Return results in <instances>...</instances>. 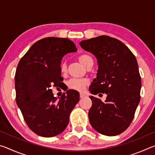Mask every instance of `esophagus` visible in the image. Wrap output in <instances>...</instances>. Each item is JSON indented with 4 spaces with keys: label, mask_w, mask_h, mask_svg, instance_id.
I'll return each instance as SVG.
<instances>
[{
    "label": "esophagus",
    "mask_w": 155,
    "mask_h": 155,
    "mask_svg": "<svg viewBox=\"0 0 155 155\" xmlns=\"http://www.w3.org/2000/svg\"><path fill=\"white\" fill-rule=\"evenodd\" d=\"M85 96V95L84 94H83V93H80V98H84V97Z\"/></svg>",
    "instance_id": "1"
}]
</instances>
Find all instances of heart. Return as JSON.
<instances>
[{"instance_id": "1", "label": "heart", "mask_w": 155, "mask_h": 155, "mask_svg": "<svg viewBox=\"0 0 155 155\" xmlns=\"http://www.w3.org/2000/svg\"><path fill=\"white\" fill-rule=\"evenodd\" d=\"M79 61L83 64L85 67H87L88 65L90 64L91 61H93V59L91 57L88 55V54H82L78 57ZM60 71L62 74H65L67 71V66L65 63L63 62L60 65ZM90 81L87 78H72L68 83V87L71 90H74L76 91H83L85 87L87 86Z\"/></svg>"}]
</instances>
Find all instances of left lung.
I'll return each instance as SVG.
<instances>
[{"label": "left lung", "mask_w": 155, "mask_h": 155, "mask_svg": "<svg viewBox=\"0 0 155 155\" xmlns=\"http://www.w3.org/2000/svg\"><path fill=\"white\" fill-rule=\"evenodd\" d=\"M81 46L98 60L96 78L90 87L91 94L105 93L104 102L91 96L88 113L94 129L107 136L119 135L129 127L140 101L141 77L137 59L121 41L101 35L81 41Z\"/></svg>", "instance_id": "left-lung-1"}]
</instances>
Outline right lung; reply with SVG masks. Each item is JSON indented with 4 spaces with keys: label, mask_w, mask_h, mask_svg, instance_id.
<instances>
[{
    "label": "right lung",
    "mask_w": 155,
    "mask_h": 155,
    "mask_svg": "<svg viewBox=\"0 0 155 155\" xmlns=\"http://www.w3.org/2000/svg\"><path fill=\"white\" fill-rule=\"evenodd\" d=\"M77 51L74 43L67 38H46L34 44L18 63L16 103L27 126L37 135L51 137L62 133L79 101L77 91L67 90L57 99L51 89L60 87L64 80L60 71L62 57Z\"/></svg>",
    "instance_id": "add662e5"
}]
</instances>
